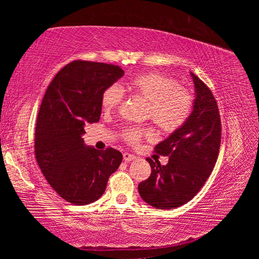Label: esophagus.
<instances>
[{"instance_id": "1", "label": "esophagus", "mask_w": 259, "mask_h": 259, "mask_svg": "<svg viewBox=\"0 0 259 259\" xmlns=\"http://www.w3.org/2000/svg\"><path fill=\"white\" fill-rule=\"evenodd\" d=\"M135 159H136V156L133 155V154H130V153H123V160L125 162H131V161H134Z\"/></svg>"}]
</instances>
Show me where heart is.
Masks as SVG:
<instances>
[{"instance_id":"obj_1","label":"heart","mask_w":259,"mask_h":259,"mask_svg":"<svg viewBox=\"0 0 259 259\" xmlns=\"http://www.w3.org/2000/svg\"><path fill=\"white\" fill-rule=\"evenodd\" d=\"M123 88L135 97L146 102L144 117L154 122L165 134L181 129L190 117L194 98L187 89L179 87L172 77L160 73H146L131 77ZM124 99V91L119 84H112L103 91L100 105L103 111L111 112L119 107ZM150 135L145 128L129 126L122 133V137L130 145H137L143 136Z\"/></svg>"}]
</instances>
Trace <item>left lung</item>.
Segmentation results:
<instances>
[{
  "instance_id": "left-lung-1",
  "label": "left lung",
  "mask_w": 259,
  "mask_h": 259,
  "mask_svg": "<svg viewBox=\"0 0 259 259\" xmlns=\"http://www.w3.org/2000/svg\"><path fill=\"white\" fill-rule=\"evenodd\" d=\"M196 97L181 129L157 144L154 152L169 156L165 165L147 157L151 176L138 185L142 199L157 209H176L198 194L216 164L222 139L218 105L211 90L191 73Z\"/></svg>"
}]
</instances>
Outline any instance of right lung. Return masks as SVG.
Masks as SVG:
<instances>
[{"label":"right lung","instance_id":"add662e5","mask_svg":"<svg viewBox=\"0 0 259 259\" xmlns=\"http://www.w3.org/2000/svg\"><path fill=\"white\" fill-rule=\"evenodd\" d=\"M123 74L116 65L74 60L60 69L42 99L35 157L50 186L69 203L97 201L121 164V152L87 147L82 135L87 124L100 119L103 91Z\"/></svg>","mask_w":259,"mask_h":259}]
</instances>
